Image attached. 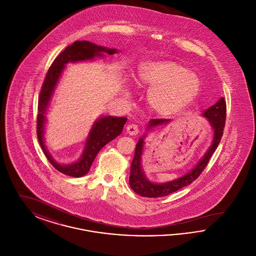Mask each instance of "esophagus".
<instances>
[{
	"instance_id": "obj_1",
	"label": "esophagus",
	"mask_w": 256,
	"mask_h": 256,
	"mask_svg": "<svg viewBox=\"0 0 256 256\" xmlns=\"http://www.w3.org/2000/svg\"><path fill=\"white\" fill-rule=\"evenodd\" d=\"M126 132L130 135H136L139 132V128L137 124H130L128 126H126Z\"/></svg>"
}]
</instances>
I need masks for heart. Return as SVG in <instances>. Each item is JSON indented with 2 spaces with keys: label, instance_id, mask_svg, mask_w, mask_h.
Segmentation results:
<instances>
[{
  "label": "heart",
  "instance_id": "heart-1",
  "mask_svg": "<svg viewBox=\"0 0 256 256\" xmlns=\"http://www.w3.org/2000/svg\"><path fill=\"white\" fill-rule=\"evenodd\" d=\"M138 82L150 88L148 104L159 116H172L198 96L200 80L182 65L169 60L146 61L138 69Z\"/></svg>",
  "mask_w": 256,
  "mask_h": 256
}]
</instances>
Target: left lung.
<instances>
[{"label": "left lung", "instance_id": "1", "mask_svg": "<svg viewBox=\"0 0 256 256\" xmlns=\"http://www.w3.org/2000/svg\"><path fill=\"white\" fill-rule=\"evenodd\" d=\"M204 116L208 119L214 130V138L212 145L208 148L206 156L196 164L195 168L182 178L174 180L172 182L156 184L148 182L141 168V158L143 154L144 146V137L140 138L135 146V154L134 160L130 165V186L134 192L138 195L146 198H159L166 196L172 193L182 189L183 187L189 185L196 180L200 174L206 169V167L211 158L212 154L216 150L219 145L224 134V128L226 124V104L224 98H220L219 100L208 110L204 111ZM170 122L168 119H152L148 122V130H150L154 126H156L162 124Z\"/></svg>", "mask_w": 256, "mask_h": 256}]
</instances>
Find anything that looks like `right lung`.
Segmentation results:
<instances>
[{"instance_id": "1", "label": "right lung", "mask_w": 256, "mask_h": 256, "mask_svg": "<svg viewBox=\"0 0 256 256\" xmlns=\"http://www.w3.org/2000/svg\"><path fill=\"white\" fill-rule=\"evenodd\" d=\"M102 52L114 54L117 52L115 49H108L102 46H97L88 41H76L68 46L56 58L48 70L43 84L40 90L38 98V114H37L36 134L39 144L43 150L50 163L62 174L80 178L86 174L90 169L98 152L102 146H106L111 140L116 138L122 132V128L126 122V117H102L94 124L90 134L86 140V150L80 160L70 165H60L50 156L49 152L44 145V126H45V112L49 104L50 100L58 84L65 64L68 62L93 60L95 56H102Z\"/></svg>"}]
</instances>
